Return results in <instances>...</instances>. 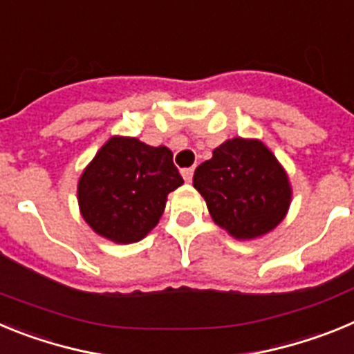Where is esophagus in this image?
Listing matches in <instances>:
<instances>
[{
	"instance_id": "esophagus-1",
	"label": "esophagus",
	"mask_w": 354,
	"mask_h": 354,
	"mask_svg": "<svg viewBox=\"0 0 354 354\" xmlns=\"http://www.w3.org/2000/svg\"><path fill=\"white\" fill-rule=\"evenodd\" d=\"M193 171H195V168H184V170H183V177H184V180H186V183H192Z\"/></svg>"
}]
</instances>
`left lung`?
<instances>
[{"label":"left lung","mask_w":354,"mask_h":354,"mask_svg":"<svg viewBox=\"0 0 354 354\" xmlns=\"http://www.w3.org/2000/svg\"><path fill=\"white\" fill-rule=\"evenodd\" d=\"M193 186L212 221L239 241L257 239L282 223L292 200L282 162L257 138H232L196 167Z\"/></svg>","instance_id":"obj_1"}]
</instances>
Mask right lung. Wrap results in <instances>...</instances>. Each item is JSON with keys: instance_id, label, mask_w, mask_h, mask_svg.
Segmentation results:
<instances>
[{"instance_id": "1", "label": "right lung", "mask_w": 354, "mask_h": 354, "mask_svg": "<svg viewBox=\"0 0 354 354\" xmlns=\"http://www.w3.org/2000/svg\"><path fill=\"white\" fill-rule=\"evenodd\" d=\"M168 147L111 136L77 180L83 220L117 245L138 243L159 223L168 193L184 180Z\"/></svg>"}]
</instances>
